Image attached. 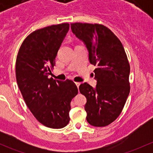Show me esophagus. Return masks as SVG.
Segmentation results:
<instances>
[{"instance_id": "esophagus-1", "label": "esophagus", "mask_w": 153, "mask_h": 153, "mask_svg": "<svg viewBox=\"0 0 153 153\" xmlns=\"http://www.w3.org/2000/svg\"><path fill=\"white\" fill-rule=\"evenodd\" d=\"M75 84H76V86H77V87H79V86L81 85V83L80 82H75Z\"/></svg>"}]
</instances>
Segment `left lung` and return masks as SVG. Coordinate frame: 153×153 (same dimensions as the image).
Listing matches in <instances>:
<instances>
[{
  "label": "left lung",
  "mask_w": 153,
  "mask_h": 153,
  "mask_svg": "<svg viewBox=\"0 0 153 153\" xmlns=\"http://www.w3.org/2000/svg\"><path fill=\"white\" fill-rule=\"evenodd\" d=\"M75 36L89 52L94 70L95 88L87 83L79 90L86 98V121L94 126H105L120 115L129 95L130 67L122 44L109 29L101 24H71Z\"/></svg>",
  "instance_id": "left-lung-1"
}]
</instances>
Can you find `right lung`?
<instances>
[{"label": "right lung", "mask_w": 153, "mask_h": 153, "mask_svg": "<svg viewBox=\"0 0 153 153\" xmlns=\"http://www.w3.org/2000/svg\"><path fill=\"white\" fill-rule=\"evenodd\" d=\"M69 29L64 23L34 31L21 44L15 64L17 83L26 104L41 124L53 129L69 122L71 101L78 92L71 80L48 78Z\"/></svg>", "instance_id": "1"}]
</instances>
